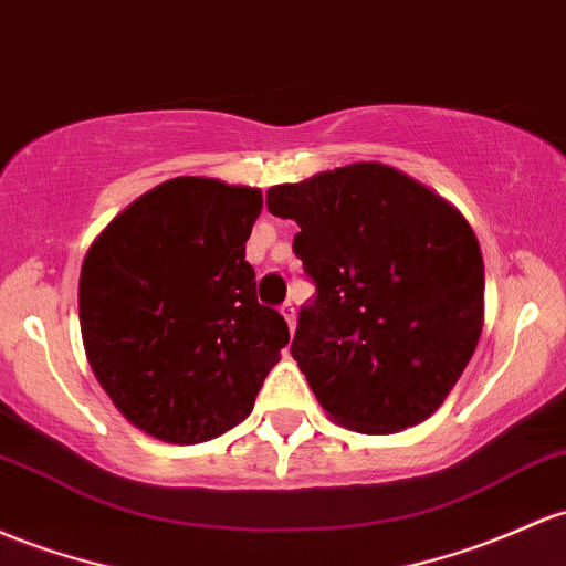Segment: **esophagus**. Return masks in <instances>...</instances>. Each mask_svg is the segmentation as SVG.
<instances>
[{"instance_id":"1","label":"esophagus","mask_w":566,"mask_h":566,"mask_svg":"<svg viewBox=\"0 0 566 566\" xmlns=\"http://www.w3.org/2000/svg\"><path fill=\"white\" fill-rule=\"evenodd\" d=\"M282 314H284V319H287L290 331H295V303L293 301H284L282 303Z\"/></svg>"}]
</instances>
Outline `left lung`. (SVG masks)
Returning a JSON list of instances; mask_svg holds the SVG:
<instances>
[{
	"label": "left lung",
	"mask_w": 566,
	"mask_h": 566,
	"mask_svg": "<svg viewBox=\"0 0 566 566\" xmlns=\"http://www.w3.org/2000/svg\"><path fill=\"white\" fill-rule=\"evenodd\" d=\"M265 207L301 226L293 252L316 293L290 352L322 408L368 434L438 411L483 325V260L468 220L384 164L276 185Z\"/></svg>",
	"instance_id": "1"
}]
</instances>
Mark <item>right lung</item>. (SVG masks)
Returning a JSON list of instances; mask_svg holds the SVG:
<instances>
[{
	"instance_id": "obj_1",
	"label": "right lung",
	"mask_w": 566,
	"mask_h": 566,
	"mask_svg": "<svg viewBox=\"0 0 566 566\" xmlns=\"http://www.w3.org/2000/svg\"><path fill=\"white\" fill-rule=\"evenodd\" d=\"M254 188L177 177L136 198L85 254L80 327L104 392L139 430L203 443L250 416L290 327L258 301Z\"/></svg>"
}]
</instances>
